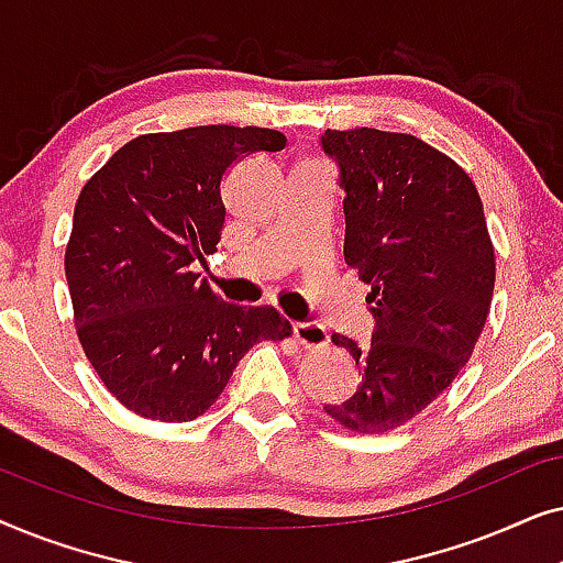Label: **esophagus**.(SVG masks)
<instances>
[{
  "label": "esophagus",
  "instance_id": "34e87169",
  "mask_svg": "<svg viewBox=\"0 0 563 563\" xmlns=\"http://www.w3.org/2000/svg\"><path fill=\"white\" fill-rule=\"evenodd\" d=\"M295 338L302 349H325L330 345V333L320 322H295Z\"/></svg>",
  "mask_w": 563,
  "mask_h": 563
}]
</instances>
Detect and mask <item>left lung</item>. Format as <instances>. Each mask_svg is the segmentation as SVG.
<instances>
[{
  "mask_svg": "<svg viewBox=\"0 0 563 563\" xmlns=\"http://www.w3.org/2000/svg\"><path fill=\"white\" fill-rule=\"evenodd\" d=\"M341 166L349 266L372 291V343H333L356 358L361 384L325 405L353 433H389L438 399L472 358L495 291L492 245L472 176L433 145L376 128L325 130Z\"/></svg>",
  "mask_w": 563,
  "mask_h": 563,
  "instance_id": "8db88e82",
  "label": "left lung"
}]
</instances>
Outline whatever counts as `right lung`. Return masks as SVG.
<instances>
[{
  "label": "right lung",
  "mask_w": 563,
  "mask_h": 563,
  "mask_svg": "<svg viewBox=\"0 0 563 563\" xmlns=\"http://www.w3.org/2000/svg\"><path fill=\"white\" fill-rule=\"evenodd\" d=\"M279 130L199 125L145 133L84 184L66 245L76 335L107 391L158 422L205 415L253 343L291 325L272 305L222 302L191 272L225 228L222 179Z\"/></svg>",
  "instance_id": "1"
}]
</instances>
